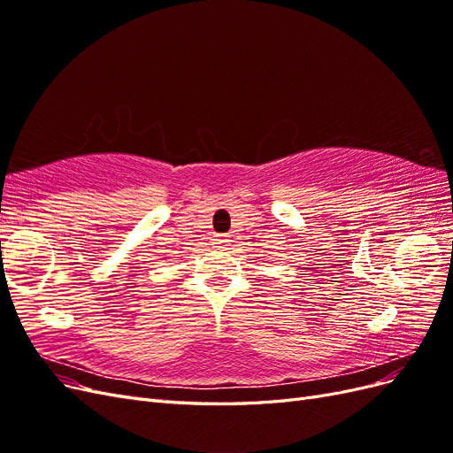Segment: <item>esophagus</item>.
Here are the masks:
<instances>
[{"label": "esophagus", "instance_id": "esophagus-1", "mask_svg": "<svg viewBox=\"0 0 453 453\" xmlns=\"http://www.w3.org/2000/svg\"><path fill=\"white\" fill-rule=\"evenodd\" d=\"M213 248H219V250H225L226 245H230V236H215L213 238Z\"/></svg>", "mask_w": 453, "mask_h": 453}]
</instances>
